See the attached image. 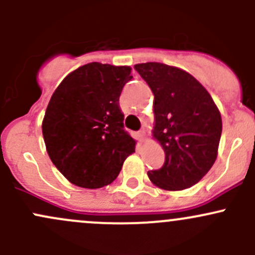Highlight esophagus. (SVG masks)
<instances>
[{"instance_id": "esophagus-1", "label": "esophagus", "mask_w": 255, "mask_h": 255, "mask_svg": "<svg viewBox=\"0 0 255 255\" xmlns=\"http://www.w3.org/2000/svg\"><path fill=\"white\" fill-rule=\"evenodd\" d=\"M137 134H138V139H139L140 142H144V140H146V133L144 132V130H139Z\"/></svg>"}]
</instances>
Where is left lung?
Returning <instances> with one entry per match:
<instances>
[{"label": "left lung", "mask_w": 255, "mask_h": 255, "mask_svg": "<svg viewBox=\"0 0 255 255\" xmlns=\"http://www.w3.org/2000/svg\"><path fill=\"white\" fill-rule=\"evenodd\" d=\"M154 95V140L165 153L159 170L148 171L156 187L189 189L215 164L222 118L208 91L191 74L163 63L135 64Z\"/></svg>", "instance_id": "left-lung-1"}]
</instances>
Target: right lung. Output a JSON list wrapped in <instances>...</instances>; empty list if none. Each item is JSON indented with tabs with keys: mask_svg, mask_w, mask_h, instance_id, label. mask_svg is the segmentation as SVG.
Instances as JSON below:
<instances>
[{
	"mask_svg": "<svg viewBox=\"0 0 255 255\" xmlns=\"http://www.w3.org/2000/svg\"><path fill=\"white\" fill-rule=\"evenodd\" d=\"M130 66L85 64L71 71L51 95L42 123L54 165L84 189L110 185L135 142L125 129L120 96L133 78Z\"/></svg>",
	"mask_w": 255,
	"mask_h": 255,
	"instance_id": "1",
	"label": "right lung"
}]
</instances>
